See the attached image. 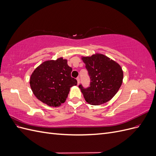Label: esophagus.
Returning a JSON list of instances; mask_svg holds the SVG:
<instances>
[{"label":"esophagus","mask_w":156,"mask_h":156,"mask_svg":"<svg viewBox=\"0 0 156 156\" xmlns=\"http://www.w3.org/2000/svg\"><path fill=\"white\" fill-rule=\"evenodd\" d=\"M77 84H79V82H80V79H79V77L77 78Z\"/></svg>","instance_id":"obj_1"}]
</instances>
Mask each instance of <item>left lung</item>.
Wrapping results in <instances>:
<instances>
[{"instance_id": "1", "label": "left lung", "mask_w": 156, "mask_h": 156, "mask_svg": "<svg viewBox=\"0 0 156 156\" xmlns=\"http://www.w3.org/2000/svg\"><path fill=\"white\" fill-rule=\"evenodd\" d=\"M90 77V87L79 88L85 101L90 105H100L115 96L123 81L124 73L120 65L108 56L96 53L81 56Z\"/></svg>"}]
</instances>
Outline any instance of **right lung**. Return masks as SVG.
Segmentation results:
<instances>
[{
    "instance_id": "1",
    "label": "right lung",
    "mask_w": 156,
    "mask_h": 156,
    "mask_svg": "<svg viewBox=\"0 0 156 156\" xmlns=\"http://www.w3.org/2000/svg\"><path fill=\"white\" fill-rule=\"evenodd\" d=\"M72 68L62 57L46 60L38 66L30 77V86L37 100L51 107H59L68 98L70 88L77 81L71 77Z\"/></svg>"
}]
</instances>
